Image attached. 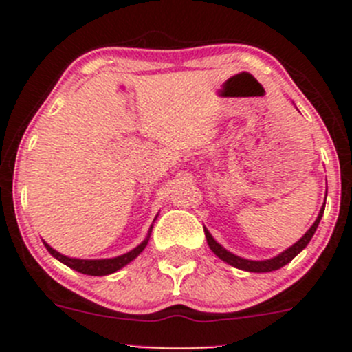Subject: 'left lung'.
Instances as JSON below:
<instances>
[{"label":"left lung","instance_id":"left-lung-1","mask_svg":"<svg viewBox=\"0 0 352 352\" xmlns=\"http://www.w3.org/2000/svg\"><path fill=\"white\" fill-rule=\"evenodd\" d=\"M324 209H325V206L320 209V212H318V218L315 219V223H314V225H311V228L308 230V232L305 233V235L301 236V239L298 240V242L294 243L293 247H289V248H287V250L283 252V254H279L278 257L269 258V261H247V258L236 257V255H233L232 252L225 250V248H223L221 245H219L214 239H212L211 233H209L208 230L204 228L206 240H208L209 248H211V250L214 252V254L218 255V257L221 258V261L228 262V264L233 265V267L242 269V271H248V272H271V271H276V269H281L283 265L287 264V262L293 261V258L296 257V255L300 254V252L303 250L305 247H307L308 242H310V240H311V236H314V233L317 232L318 223H320L322 216H324Z\"/></svg>","mask_w":352,"mask_h":352}]
</instances>
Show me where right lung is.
I'll return each instance as SVG.
<instances>
[{
	"instance_id": "add662e5",
	"label": "right lung",
	"mask_w": 352,
	"mask_h": 352,
	"mask_svg": "<svg viewBox=\"0 0 352 352\" xmlns=\"http://www.w3.org/2000/svg\"><path fill=\"white\" fill-rule=\"evenodd\" d=\"M148 240H150V236H148L146 240H144L143 243L138 245L134 250L127 252V254L120 255V257H113V258H102V261H83V258H71V257H66V255L59 254V252H56L54 248L49 247L47 243L44 242L45 248L49 250V254L52 255V257H56L58 261H61L63 264H66L67 267L74 269V271L81 272V274H88V276H107V274H112V272L119 271L120 267H124L126 264H129L133 258H136L138 255L141 254V252L144 250V247H146Z\"/></svg>"
}]
</instances>
